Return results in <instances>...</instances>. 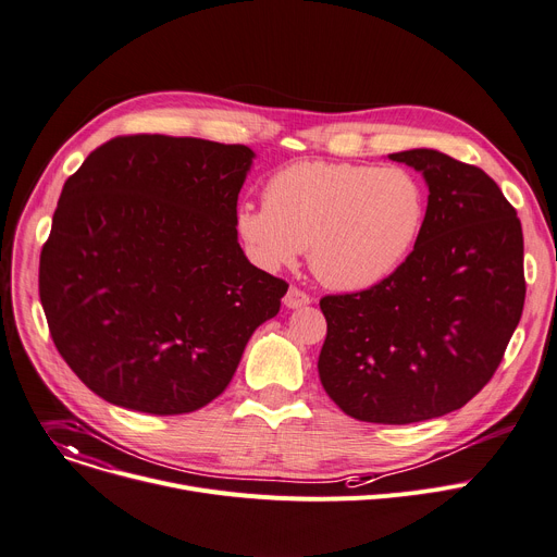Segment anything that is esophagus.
Returning a JSON list of instances; mask_svg holds the SVG:
<instances>
[{
  "mask_svg": "<svg viewBox=\"0 0 557 557\" xmlns=\"http://www.w3.org/2000/svg\"><path fill=\"white\" fill-rule=\"evenodd\" d=\"M307 305H311V298H309V295H307L305 290L295 288V286H290V288L286 290V295H284V307H286V309H302V307H307Z\"/></svg>",
  "mask_w": 557,
  "mask_h": 557,
  "instance_id": "obj_1",
  "label": "esophagus"
}]
</instances>
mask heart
<instances>
[{
  "label": "heart",
  "mask_w": 557,
  "mask_h": 557,
  "mask_svg": "<svg viewBox=\"0 0 557 557\" xmlns=\"http://www.w3.org/2000/svg\"><path fill=\"white\" fill-rule=\"evenodd\" d=\"M264 203H244L235 226L259 267H293L305 246L315 277L336 290H364L387 280L412 252L425 219L414 174L331 161H302L275 172Z\"/></svg>",
  "instance_id": "heart-1"
}]
</instances>
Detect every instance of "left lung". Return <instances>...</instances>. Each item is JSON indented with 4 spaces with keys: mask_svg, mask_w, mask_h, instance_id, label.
Masks as SVG:
<instances>
[{
    "mask_svg": "<svg viewBox=\"0 0 557 557\" xmlns=\"http://www.w3.org/2000/svg\"><path fill=\"white\" fill-rule=\"evenodd\" d=\"M423 174L414 250L381 284L326 295L324 392L358 421L407 425L459 410L499 367L524 309V237L499 185L448 154H389Z\"/></svg>",
    "mask_w": 557,
    "mask_h": 557,
    "instance_id": "8db88e82",
    "label": "left lung"
}]
</instances>
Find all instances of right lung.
Wrapping results in <instances>:
<instances>
[{
  "label": "right lung",
  "instance_id": "add662e5",
  "mask_svg": "<svg viewBox=\"0 0 557 557\" xmlns=\"http://www.w3.org/2000/svg\"><path fill=\"white\" fill-rule=\"evenodd\" d=\"M246 145L111 138L64 183L40 255L51 338L94 394L188 414L224 392L288 284L248 262L237 197Z\"/></svg>",
  "mask_w": 557,
  "mask_h": 557
}]
</instances>
